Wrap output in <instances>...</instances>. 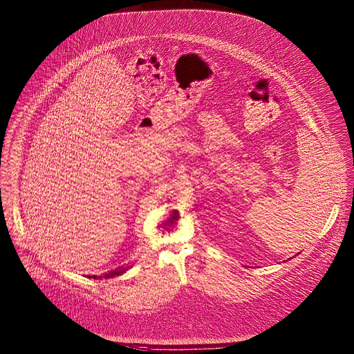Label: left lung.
Wrapping results in <instances>:
<instances>
[{"instance_id": "left-lung-1", "label": "left lung", "mask_w": 354, "mask_h": 354, "mask_svg": "<svg viewBox=\"0 0 354 354\" xmlns=\"http://www.w3.org/2000/svg\"><path fill=\"white\" fill-rule=\"evenodd\" d=\"M288 260H290V259H288ZM286 261H287V260H286Z\"/></svg>"}]
</instances>
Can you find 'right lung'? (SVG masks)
<instances>
[{
  "instance_id": "right-lung-1",
  "label": "right lung",
  "mask_w": 354,
  "mask_h": 354,
  "mask_svg": "<svg viewBox=\"0 0 354 354\" xmlns=\"http://www.w3.org/2000/svg\"><path fill=\"white\" fill-rule=\"evenodd\" d=\"M127 268H124V267H122V268H119V270H115V271H111V272H108V274H105L104 277H93L94 279H102V278H105V279H109V278H113V277H119V275H122L124 271H126ZM90 278V277H88Z\"/></svg>"
}]
</instances>
